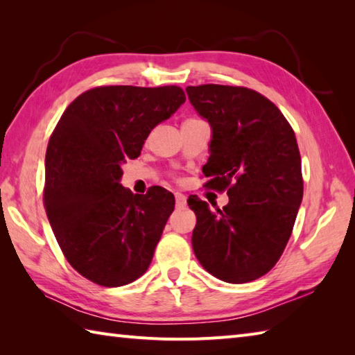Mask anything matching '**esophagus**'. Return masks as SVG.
<instances>
[{
  "label": "esophagus",
  "mask_w": 355,
  "mask_h": 355,
  "mask_svg": "<svg viewBox=\"0 0 355 355\" xmlns=\"http://www.w3.org/2000/svg\"><path fill=\"white\" fill-rule=\"evenodd\" d=\"M175 202H177V207H184L186 206V197L183 193H180V192H177L175 193Z\"/></svg>",
  "instance_id": "obj_1"
}]
</instances>
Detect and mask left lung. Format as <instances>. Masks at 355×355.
<instances>
[{
  "label": "left lung",
  "mask_w": 355,
  "mask_h": 355,
  "mask_svg": "<svg viewBox=\"0 0 355 355\" xmlns=\"http://www.w3.org/2000/svg\"><path fill=\"white\" fill-rule=\"evenodd\" d=\"M187 97L212 130L202 166L212 189L229 202L212 210L197 195L192 248L210 275L245 284L275 267L291 236L304 197L296 135L273 102L243 87H187Z\"/></svg>",
  "instance_id": "1"
}]
</instances>
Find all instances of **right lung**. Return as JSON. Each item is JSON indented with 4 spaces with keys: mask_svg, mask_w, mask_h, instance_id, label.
<instances>
[{
    "mask_svg": "<svg viewBox=\"0 0 355 355\" xmlns=\"http://www.w3.org/2000/svg\"><path fill=\"white\" fill-rule=\"evenodd\" d=\"M186 101L175 85H112L76 97L45 154L44 205L71 267L103 286L134 282L148 270L175 198L160 186L146 195L120 184L149 132Z\"/></svg>",
    "mask_w": 355,
    "mask_h": 355,
    "instance_id": "1",
    "label": "right lung"
}]
</instances>
